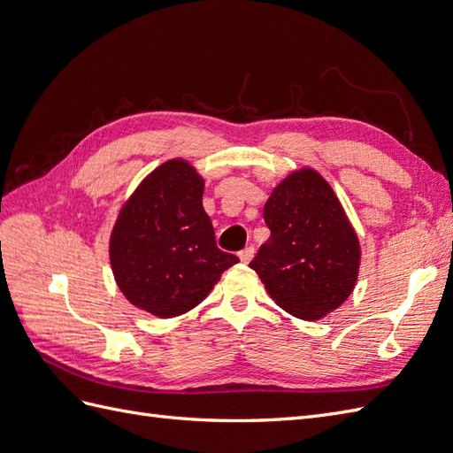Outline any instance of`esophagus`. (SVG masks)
<instances>
[{
    "label": "esophagus",
    "instance_id": "esophagus-1",
    "mask_svg": "<svg viewBox=\"0 0 453 453\" xmlns=\"http://www.w3.org/2000/svg\"><path fill=\"white\" fill-rule=\"evenodd\" d=\"M253 255H255V248H253V245H250V248H245L243 251H240V260H242V263L248 265V263H251Z\"/></svg>",
    "mask_w": 453,
    "mask_h": 453
}]
</instances>
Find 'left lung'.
<instances>
[{
    "mask_svg": "<svg viewBox=\"0 0 453 453\" xmlns=\"http://www.w3.org/2000/svg\"><path fill=\"white\" fill-rule=\"evenodd\" d=\"M270 238L250 266L285 311L313 321L336 310L357 281L361 248L342 205L323 177L300 170L265 203Z\"/></svg>",
    "mask_w": 453,
    "mask_h": 453,
    "instance_id": "obj_1",
    "label": "left lung"
}]
</instances>
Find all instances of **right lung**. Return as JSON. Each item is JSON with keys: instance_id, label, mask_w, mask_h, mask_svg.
Returning <instances> with one entry per match:
<instances>
[{"instance_id": "right-lung-1", "label": "right lung", "mask_w": 453, "mask_h": 453, "mask_svg": "<svg viewBox=\"0 0 453 453\" xmlns=\"http://www.w3.org/2000/svg\"><path fill=\"white\" fill-rule=\"evenodd\" d=\"M203 181L185 160L162 164L125 203L109 243L119 289L134 306L175 318L198 306L238 257L217 248Z\"/></svg>"}]
</instances>
